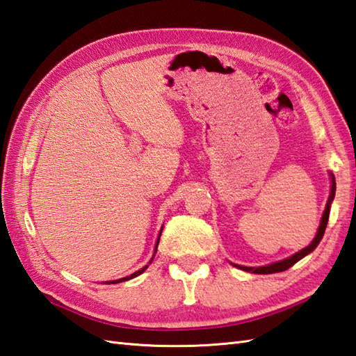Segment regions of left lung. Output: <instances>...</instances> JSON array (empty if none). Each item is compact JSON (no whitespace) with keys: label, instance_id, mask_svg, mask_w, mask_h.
Here are the masks:
<instances>
[{"label":"left lung","instance_id":"1","mask_svg":"<svg viewBox=\"0 0 356 356\" xmlns=\"http://www.w3.org/2000/svg\"><path fill=\"white\" fill-rule=\"evenodd\" d=\"M335 190H337V184H335V177L332 176V188H330V195H329V200L326 203V209H324L323 213V218H321V223H320V228L318 232H316V237L312 240V243L309 245L307 248L301 249L300 252L293 254L289 259H286L283 261H278L274 264H268V266H261V268H246V266H238L240 269H243L246 272H252V274H275V272H283L286 269H289L291 266H293L295 263L298 260L303 259L307 254H311L314 249L318 246V243L321 241L323 236H324V231H326V226H327V220H329V213H330V203L335 197Z\"/></svg>","mask_w":356,"mask_h":356}]
</instances>
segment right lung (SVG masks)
Masks as SVG:
<instances>
[{"mask_svg":"<svg viewBox=\"0 0 356 356\" xmlns=\"http://www.w3.org/2000/svg\"><path fill=\"white\" fill-rule=\"evenodd\" d=\"M162 232V231H161ZM157 245H159V240H157ZM157 245H156V248H157ZM156 252V251H154ZM148 268V264H147V266H143L140 270H138V272H134V274H131L130 277H125V278H120V280H115V282H110L108 284H115V283H120V282H125V280H130V278H134V277H138V275H140L142 274V272L143 270H145Z\"/></svg>","mask_w":356,"mask_h":356,"instance_id":"obj_1","label":"right lung"}]
</instances>
